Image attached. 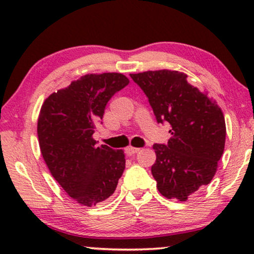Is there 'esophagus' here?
Returning <instances> with one entry per match:
<instances>
[{
    "label": "esophagus",
    "mask_w": 254,
    "mask_h": 254,
    "mask_svg": "<svg viewBox=\"0 0 254 254\" xmlns=\"http://www.w3.org/2000/svg\"><path fill=\"white\" fill-rule=\"evenodd\" d=\"M125 151H126V154H127L128 156H131V155L136 154V152H138V151H140V148L128 147V148H126V149H125Z\"/></svg>",
    "instance_id": "esophagus-1"
}]
</instances>
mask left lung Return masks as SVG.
<instances>
[{"mask_svg":"<svg viewBox=\"0 0 254 254\" xmlns=\"http://www.w3.org/2000/svg\"><path fill=\"white\" fill-rule=\"evenodd\" d=\"M148 97L158 124L171 126L168 144L155 143L151 173L168 199L186 201L214 178L223 155L225 121L215 100L176 70L130 74Z\"/></svg>","mask_w":254,"mask_h":254,"instance_id":"left-lung-1","label":"left lung"}]
</instances>
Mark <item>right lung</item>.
Masks as SVG:
<instances>
[{
	"mask_svg": "<svg viewBox=\"0 0 254 254\" xmlns=\"http://www.w3.org/2000/svg\"><path fill=\"white\" fill-rule=\"evenodd\" d=\"M128 83L119 72L85 75L41 106L37 131L44 161L68 195L84 206L109 199L123 176L124 150L98 147L92 135L106 104Z\"/></svg>",
	"mask_w": 254,
	"mask_h": 254,
	"instance_id": "1",
	"label": "right lung"
}]
</instances>
